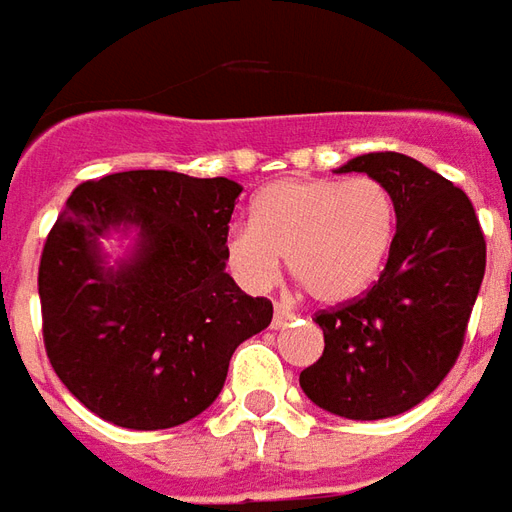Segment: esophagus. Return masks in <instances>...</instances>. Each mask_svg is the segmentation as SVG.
Segmentation results:
<instances>
[{"mask_svg":"<svg viewBox=\"0 0 512 512\" xmlns=\"http://www.w3.org/2000/svg\"><path fill=\"white\" fill-rule=\"evenodd\" d=\"M295 320V311L286 306V303H275V314H273V328H284L286 322Z\"/></svg>","mask_w":512,"mask_h":512,"instance_id":"34e87169","label":"esophagus"}]
</instances>
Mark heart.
<instances>
[{
  "label": "heart",
  "mask_w": 512,
  "mask_h": 512,
  "mask_svg": "<svg viewBox=\"0 0 512 512\" xmlns=\"http://www.w3.org/2000/svg\"><path fill=\"white\" fill-rule=\"evenodd\" d=\"M397 228V206L378 179H284L264 187L250 226H234L226 256L239 284L264 292L281 275L320 303H344L378 281Z\"/></svg>",
  "instance_id": "b5f03b06"
}]
</instances>
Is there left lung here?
Masks as SVG:
<instances>
[{
	"label": "left lung",
	"instance_id": "left-lung-1",
	"mask_svg": "<svg viewBox=\"0 0 512 512\" xmlns=\"http://www.w3.org/2000/svg\"><path fill=\"white\" fill-rule=\"evenodd\" d=\"M378 179L397 231L378 284L317 311L320 361L300 372L314 405L344 419H389L433 394L455 366L485 275V237L469 195L422 162L380 151L339 173Z\"/></svg>",
	"mask_w": 512,
	"mask_h": 512
}]
</instances>
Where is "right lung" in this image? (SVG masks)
Masks as SVG:
<instances>
[{
	"mask_svg": "<svg viewBox=\"0 0 512 512\" xmlns=\"http://www.w3.org/2000/svg\"><path fill=\"white\" fill-rule=\"evenodd\" d=\"M237 181L126 170L82 181L46 237L38 267L43 344L88 411L129 430L204 413L239 344L273 320L267 297L226 273ZM137 227L129 260L104 268L98 239Z\"/></svg>",
	"mask_w": 512,
	"mask_h": 512,
	"instance_id": "1",
	"label": "right lung"
}]
</instances>
